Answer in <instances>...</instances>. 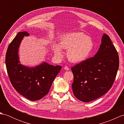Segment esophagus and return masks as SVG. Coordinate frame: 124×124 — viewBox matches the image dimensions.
Here are the masks:
<instances>
[{
    "label": "esophagus",
    "mask_w": 124,
    "mask_h": 124,
    "mask_svg": "<svg viewBox=\"0 0 124 124\" xmlns=\"http://www.w3.org/2000/svg\"><path fill=\"white\" fill-rule=\"evenodd\" d=\"M64 70H69V68L68 67V66H65V67H64Z\"/></svg>",
    "instance_id": "34e87169"
}]
</instances>
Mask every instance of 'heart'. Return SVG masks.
Instances as JSON below:
<instances>
[{
    "mask_svg": "<svg viewBox=\"0 0 124 124\" xmlns=\"http://www.w3.org/2000/svg\"><path fill=\"white\" fill-rule=\"evenodd\" d=\"M60 46L54 44L53 49L54 54L61 56V48L68 50L67 56L70 61L79 63L86 60L93 48V42L89 37L83 32H72L64 36L61 39Z\"/></svg>",
    "mask_w": 124,
    "mask_h": 124,
    "instance_id": "1",
    "label": "heart"
}]
</instances>
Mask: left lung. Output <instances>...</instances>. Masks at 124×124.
Returning a JSON list of instances; mask_svg holds the SVG:
<instances>
[{"label": "left lung", "mask_w": 124, "mask_h": 124, "mask_svg": "<svg viewBox=\"0 0 124 124\" xmlns=\"http://www.w3.org/2000/svg\"><path fill=\"white\" fill-rule=\"evenodd\" d=\"M118 52L108 35L104 34L98 52L71 68L73 93L88 102L103 95L111 88L119 68Z\"/></svg>", "instance_id": "left-lung-1"}]
</instances>
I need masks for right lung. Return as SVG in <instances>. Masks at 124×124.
<instances>
[{
  "instance_id": "1",
  "label": "right lung",
  "mask_w": 124,
  "mask_h": 124,
  "mask_svg": "<svg viewBox=\"0 0 124 124\" xmlns=\"http://www.w3.org/2000/svg\"><path fill=\"white\" fill-rule=\"evenodd\" d=\"M27 31L18 32L9 45L5 62L10 83L18 93L31 101H37L48 93L54 79L62 67L54 66L46 62L30 68L20 64L18 49Z\"/></svg>"
}]
</instances>
